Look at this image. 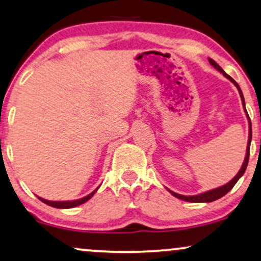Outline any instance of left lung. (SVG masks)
<instances>
[{"label": "left lung", "mask_w": 261, "mask_h": 261, "mask_svg": "<svg viewBox=\"0 0 261 261\" xmlns=\"http://www.w3.org/2000/svg\"><path fill=\"white\" fill-rule=\"evenodd\" d=\"M208 62L211 63L212 66L215 67L216 69L219 70V72H221V73H223V75H224L225 77H228V79H229L230 81H231V83L234 84V85H235L236 87H238V90H239V92H240V97H241V100H242V106H243V108H245V110H246V107H245V98H243L242 91H241V89H240L239 84L236 83V81H235L234 79H232L231 76L228 75V74H226V73L224 72V70H223V69L221 68V67H219L218 64L216 63L215 61H213L212 59H208ZM247 117H248V120H249L248 114H247ZM250 140H252V123H250V120H249V137H248V145H247V152H246V158H245V162H243L242 167H241V169H240V171L238 172V175H236L235 177L232 178L231 181L228 182V184L224 185V186H222V187H219V188L212 189V191H208V192L201 193V194H198V195H191V197H187V195H181V194H177V193H175V192H171V191H170L171 194L174 195V197H176V198L181 199V200L189 201V202H211V201L217 200V199H219V198L224 197V195L226 194V193H228L229 191H231V188L234 187L236 182L239 181V178L241 177V176H242L243 174H245V171H246V169H247V165H248V160H249V147H250Z\"/></svg>", "instance_id": "obj_1"}]
</instances>
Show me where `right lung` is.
I'll use <instances>...</instances> for the list:
<instances>
[{
    "label": "right lung",
    "instance_id": "right-lung-1",
    "mask_svg": "<svg viewBox=\"0 0 261 261\" xmlns=\"http://www.w3.org/2000/svg\"><path fill=\"white\" fill-rule=\"evenodd\" d=\"M97 189H94L92 193H90V194L86 195V197L77 199V200H73V201H50V200H45V199L43 198H39V200L43 201L44 204L53 206V207H56V208H72V207H75V206L84 204V202H86L87 200H90V199L93 197L94 193L97 192Z\"/></svg>",
    "mask_w": 261,
    "mask_h": 261
}]
</instances>
